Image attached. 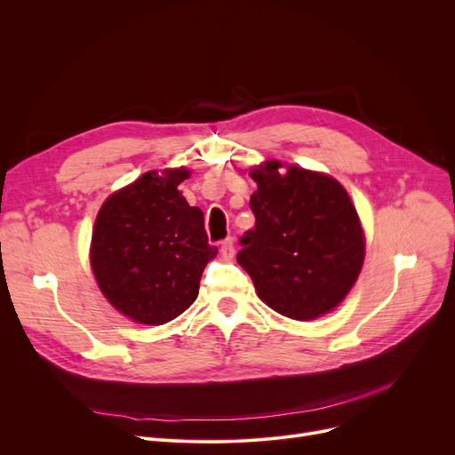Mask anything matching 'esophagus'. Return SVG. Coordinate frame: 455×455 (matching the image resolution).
<instances>
[{"instance_id": "34e87169", "label": "esophagus", "mask_w": 455, "mask_h": 455, "mask_svg": "<svg viewBox=\"0 0 455 455\" xmlns=\"http://www.w3.org/2000/svg\"><path fill=\"white\" fill-rule=\"evenodd\" d=\"M221 252H223V256H227V258H232V256H234V240H232L230 235L227 237V240L221 242Z\"/></svg>"}]
</instances>
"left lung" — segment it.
Instances as JSON below:
<instances>
[{
  "label": "left lung",
  "instance_id": "8db88e82",
  "mask_svg": "<svg viewBox=\"0 0 455 455\" xmlns=\"http://www.w3.org/2000/svg\"><path fill=\"white\" fill-rule=\"evenodd\" d=\"M280 162L251 172L254 228L240 237V264L275 312L312 321L336 307L362 271L365 242L345 188L331 177Z\"/></svg>",
  "mask_w": 455,
  "mask_h": 455
}]
</instances>
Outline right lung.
Instances as JSON below:
<instances>
[{
  "label": "right lung",
  "instance_id": "add662e5",
  "mask_svg": "<svg viewBox=\"0 0 455 455\" xmlns=\"http://www.w3.org/2000/svg\"><path fill=\"white\" fill-rule=\"evenodd\" d=\"M186 170L141 175L101 206L92 234V269L108 302L141 324L179 317L199 293L208 245L204 215L177 189Z\"/></svg>",
  "mask_w": 455,
  "mask_h": 455
}]
</instances>
